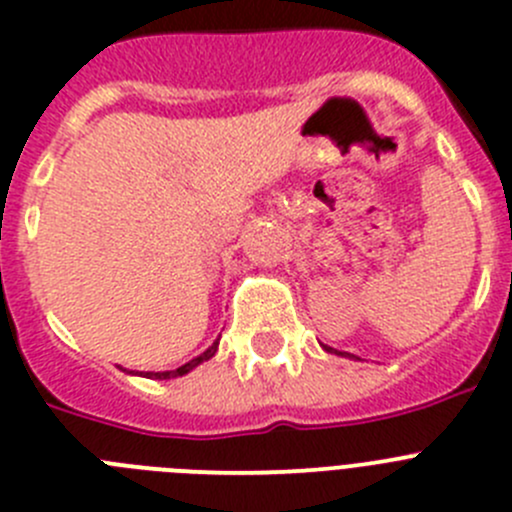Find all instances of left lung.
Returning <instances> with one entry per match:
<instances>
[{
  "mask_svg": "<svg viewBox=\"0 0 512 512\" xmlns=\"http://www.w3.org/2000/svg\"><path fill=\"white\" fill-rule=\"evenodd\" d=\"M323 348H326L328 353H338V356H343V353H341V351H336V348H331V346H323ZM346 356H351V353H346Z\"/></svg>",
  "mask_w": 512,
  "mask_h": 512,
  "instance_id": "left-lung-1",
  "label": "left lung"
}]
</instances>
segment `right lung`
I'll list each match as a JSON object with an SVG mask.
<instances>
[{
    "label": "right lung",
    "mask_w": 512,
    "mask_h": 512,
    "mask_svg": "<svg viewBox=\"0 0 512 512\" xmlns=\"http://www.w3.org/2000/svg\"><path fill=\"white\" fill-rule=\"evenodd\" d=\"M217 346H219V341H214L212 346L207 348V351L202 353V356H197V358H191L189 364H184V366H179V369L176 371H146V379H176V376H184V374H189L191 369H197L199 364H202V361H209V358L214 356V353H217Z\"/></svg>",
    "instance_id": "add662e5"
}]
</instances>
